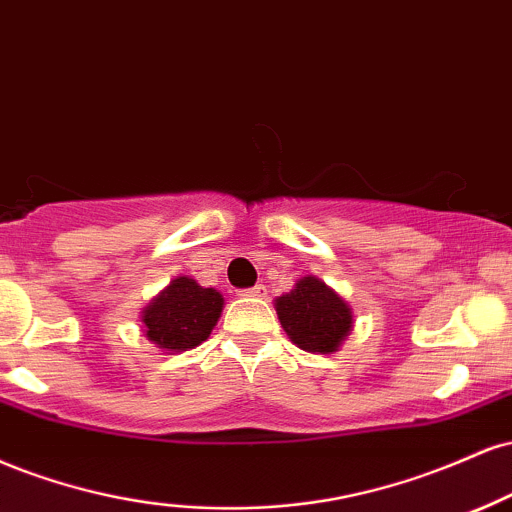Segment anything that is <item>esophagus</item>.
Wrapping results in <instances>:
<instances>
[{"instance_id":"1","label":"esophagus","mask_w":512,"mask_h":512,"mask_svg":"<svg viewBox=\"0 0 512 512\" xmlns=\"http://www.w3.org/2000/svg\"><path fill=\"white\" fill-rule=\"evenodd\" d=\"M266 294V287L263 285H254L249 287V290H242V297H263Z\"/></svg>"}]
</instances>
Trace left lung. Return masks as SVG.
Segmentation results:
<instances>
[{"mask_svg": "<svg viewBox=\"0 0 512 512\" xmlns=\"http://www.w3.org/2000/svg\"><path fill=\"white\" fill-rule=\"evenodd\" d=\"M275 311L294 345L306 352H335L352 328L350 306L318 278L299 280L278 297Z\"/></svg>", "mask_w": 512, "mask_h": 512, "instance_id": "1", "label": "left lung"}]
</instances>
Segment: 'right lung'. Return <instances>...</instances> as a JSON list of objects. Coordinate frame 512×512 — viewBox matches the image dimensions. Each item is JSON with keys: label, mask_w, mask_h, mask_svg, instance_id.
<instances>
[{"label": "right lung", "mask_w": 512, "mask_h": 512, "mask_svg": "<svg viewBox=\"0 0 512 512\" xmlns=\"http://www.w3.org/2000/svg\"><path fill=\"white\" fill-rule=\"evenodd\" d=\"M222 294L191 278H177L143 311L146 338L167 352L194 350L218 323Z\"/></svg>", "instance_id": "1"}]
</instances>
